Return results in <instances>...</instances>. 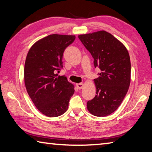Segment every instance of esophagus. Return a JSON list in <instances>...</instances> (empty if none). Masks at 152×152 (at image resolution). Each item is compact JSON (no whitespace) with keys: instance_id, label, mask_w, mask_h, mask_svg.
Returning <instances> with one entry per match:
<instances>
[{"instance_id":"esophagus-1","label":"esophagus","mask_w":152,"mask_h":152,"mask_svg":"<svg viewBox=\"0 0 152 152\" xmlns=\"http://www.w3.org/2000/svg\"><path fill=\"white\" fill-rule=\"evenodd\" d=\"M76 86L78 88L79 90H81L84 87V84L83 83H79V84H76Z\"/></svg>"}]
</instances>
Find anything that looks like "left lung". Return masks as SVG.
Wrapping results in <instances>:
<instances>
[{
	"label": "left lung",
	"instance_id": "obj_1",
	"mask_svg": "<svg viewBox=\"0 0 152 152\" xmlns=\"http://www.w3.org/2000/svg\"><path fill=\"white\" fill-rule=\"evenodd\" d=\"M79 39L94 58L95 68L100 69L94 80L96 95L87 102L90 114L107 116L122 104L130 84L131 63L123 44L105 30L80 34Z\"/></svg>",
	"mask_w": 152,
	"mask_h": 152
}]
</instances>
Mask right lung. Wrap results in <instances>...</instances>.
Here are the masks:
<instances>
[{
	"label": "right lung",
	"instance_id": "obj_1",
	"mask_svg": "<svg viewBox=\"0 0 152 152\" xmlns=\"http://www.w3.org/2000/svg\"><path fill=\"white\" fill-rule=\"evenodd\" d=\"M74 35L53 34L33 45L24 64V84L37 109L48 117H57L67 111L74 86L66 77L55 74L62 68L66 48L75 40Z\"/></svg>",
	"mask_w": 152,
	"mask_h": 152
}]
</instances>
